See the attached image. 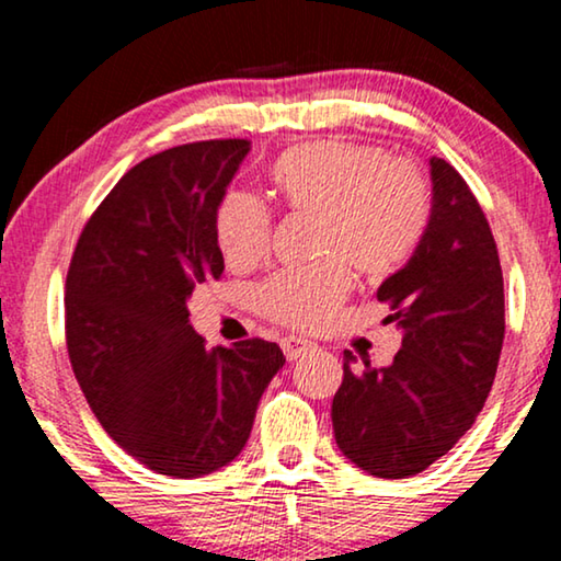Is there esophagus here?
Segmentation results:
<instances>
[{
    "label": "esophagus",
    "mask_w": 561,
    "mask_h": 561,
    "mask_svg": "<svg viewBox=\"0 0 561 561\" xmlns=\"http://www.w3.org/2000/svg\"><path fill=\"white\" fill-rule=\"evenodd\" d=\"M313 350V344L309 340H301V336H286L283 340V352H286V357L294 363V359H301L309 355V352Z\"/></svg>",
    "instance_id": "1"
}]
</instances>
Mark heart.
Segmentation results:
<instances>
[{"label": "heart", "instance_id": "heart-1", "mask_svg": "<svg viewBox=\"0 0 561 561\" xmlns=\"http://www.w3.org/2000/svg\"><path fill=\"white\" fill-rule=\"evenodd\" d=\"M271 181L290 211L319 219L317 252L332 255L273 275L257 290L267 319L301 332L319 329L340 309L352 288L350 265L367 278H388L413 257L432 221L426 175L405 160H388L375 145H294L273 163ZM214 232L227 263L255 265L271 242V211L255 196L229 194Z\"/></svg>", "mask_w": 561, "mask_h": 561}]
</instances>
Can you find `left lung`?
<instances>
[{
	"instance_id": "1",
	"label": "left lung",
	"mask_w": 561,
	"mask_h": 561,
	"mask_svg": "<svg viewBox=\"0 0 561 561\" xmlns=\"http://www.w3.org/2000/svg\"><path fill=\"white\" fill-rule=\"evenodd\" d=\"M432 221L419 250L382 280L378 301L403 342L388 367H355L332 401L342 455L375 478L419 474L474 424L493 388L505 334L503 271L478 198L447 160L432 158Z\"/></svg>"
}]
</instances>
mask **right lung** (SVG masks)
Masks as SVG:
<instances>
[{"mask_svg": "<svg viewBox=\"0 0 561 561\" xmlns=\"http://www.w3.org/2000/svg\"><path fill=\"white\" fill-rule=\"evenodd\" d=\"M248 140L145 158L83 227L66 278V344L104 432L158 474L202 478L250 439L260 396L286 365L265 340L206 350L188 298L225 273L214 219Z\"/></svg>", "mask_w": 561, "mask_h": 561, "instance_id": "obj_1", "label": "right lung"}]
</instances>
